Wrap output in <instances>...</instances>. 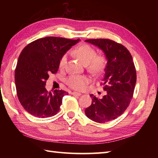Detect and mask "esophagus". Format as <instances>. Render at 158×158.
Masks as SVG:
<instances>
[{"instance_id":"34e87169","label":"esophagus","mask_w":158,"mask_h":158,"mask_svg":"<svg viewBox=\"0 0 158 158\" xmlns=\"http://www.w3.org/2000/svg\"><path fill=\"white\" fill-rule=\"evenodd\" d=\"M71 94H72L73 95H74V96H81V93H79V92H73Z\"/></svg>"}]
</instances>
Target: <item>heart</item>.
Here are the masks:
<instances>
[{"instance_id": "b5f03b06", "label": "heart", "mask_w": 158, "mask_h": 158, "mask_svg": "<svg viewBox=\"0 0 158 158\" xmlns=\"http://www.w3.org/2000/svg\"><path fill=\"white\" fill-rule=\"evenodd\" d=\"M74 53L81 61L87 66L88 70L94 75H100L105 70L107 59L102 54L96 55V49L88 44L79 45L75 49ZM68 55L64 54L60 60L59 66L60 69L65 67ZM91 81L89 77L85 75H71L67 77L65 82L70 88L77 90L84 89L87 85Z\"/></svg>"}]
</instances>
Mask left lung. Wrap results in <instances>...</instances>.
Instances as JSON below:
<instances>
[{
    "instance_id": "1",
    "label": "left lung",
    "mask_w": 158,
    "mask_h": 158,
    "mask_svg": "<svg viewBox=\"0 0 158 158\" xmlns=\"http://www.w3.org/2000/svg\"><path fill=\"white\" fill-rule=\"evenodd\" d=\"M105 52L107 64L102 84L106 94L98 98L93 94L86 116L97 123L110 122L124 113L133 97L136 71L132 55L125 46L106 39H87Z\"/></svg>"
}]
</instances>
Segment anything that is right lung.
<instances>
[{"instance_id": "right-lung-1", "label": "right lung", "mask_w": 158, "mask_h": 158, "mask_svg": "<svg viewBox=\"0 0 158 158\" xmlns=\"http://www.w3.org/2000/svg\"><path fill=\"white\" fill-rule=\"evenodd\" d=\"M79 39L47 36L31 42L23 49L15 71L17 95L26 111L39 118L56 115L64 90L51 92L45 88L50 74H56L61 57Z\"/></svg>"}]
</instances>
